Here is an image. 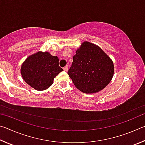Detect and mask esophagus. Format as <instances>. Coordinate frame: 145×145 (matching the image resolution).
Returning a JSON list of instances; mask_svg holds the SVG:
<instances>
[{"instance_id":"34e87169","label":"esophagus","mask_w":145,"mask_h":145,"mask_svg":"<svg viewBox=\"0 0 145 145\" xmlns=\"http://www.w3.org/2000/svg\"><path fill=\"white\" fill-rule=\"evenodd\" d=\"M63 70L65 71V72H67V71L68 70V66H66V67H65L63 68Z\"/></svg>"}]
</instances>
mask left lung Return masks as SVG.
Listing matches in <instances>:
<instances>
[{
  "label": "left lung",
  "mask_w": 145,
  "mask_h": 145,
  "mask_svg": "<svg viewBox=\"0 0 145 145\" xmlns=\"http://www.w3.org/2000/svg\"><path fill=\"white\" fill-rule=\"evenodd\" d=\"M73 60L68 74L75 86L83 93L100 91L113 77V62L95 44L83 42L76 50Z\"/></svg>",
  "instance_id": "obj_1"
}]
</instances>
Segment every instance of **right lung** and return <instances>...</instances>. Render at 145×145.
<instances>
[{"label": "right lung", "instance_id": "right-lung-1", "mask_svg": "<svg viewBox=\"0 0 145 145\" xmlns=\"http://www.w3.org/2000/svg\"><path fill=\"white\" fill-rule=\"evenodd\" d=\"M63 71L59 59L48 52H38L26 59L21 67V75L26 83L38 91L48 89L54 78Z\"/></svg>", "mask_w": 145, "mask_h": 145}]
</instances>
